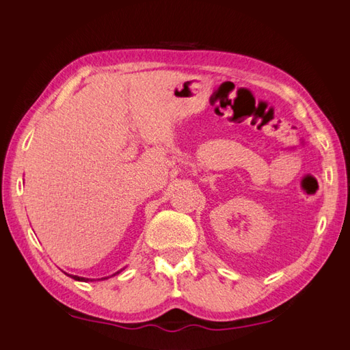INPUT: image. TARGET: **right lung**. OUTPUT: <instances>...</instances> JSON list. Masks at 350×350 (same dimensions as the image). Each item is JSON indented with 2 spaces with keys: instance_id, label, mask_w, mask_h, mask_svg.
<instances>
[{
  "instance_id": "obj_1",
  "label": "right lung",
  "mask_w": 350,
  "mask_h": 350,
  "mask_svg": "<svg viewBox=\"0 0 350 350\" xmlns=\"http://www.w3.org/2000/svg\"><path fill=\"white\" fill-rule=\"evenodd\" d=\"M120 271H122V269H120ZM120 271H118L116 274H119ZM116 274H113V275H116ZM70 277L75 278V280H78V282H92L90 278H84V277H78V275H70ZM105 278H109V277H104V280H105ZM100 280H103V278H100Z\"/></svg>"
}]
</instances>
